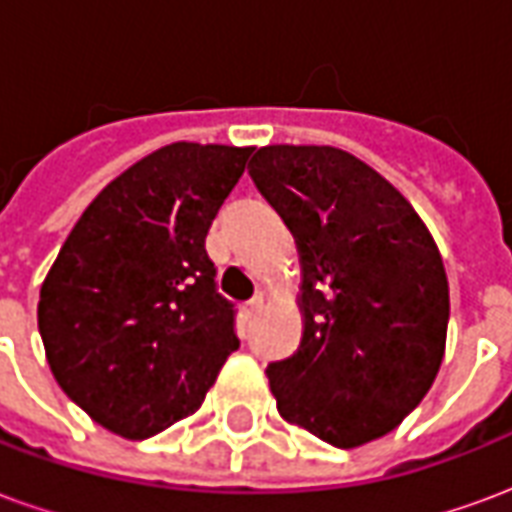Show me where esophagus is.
I'll use <instances>...</instances> for the list:
<instances>
[{
    "mask_svg": "<svg viewBox=\"0 0 512 512\" xmlns=\"http://www.w3.org/2000/svg\"><path fill=\"white\" fill-rule=\"evenodd\" d=\"M263 307H266V299H263V296H255L252 301H246V307H244L246 318H255V315H260Z\"/></svg>",
    "mask_w": 512,
    "mask_h": 512,
    "instance_id": "1",
    "label": "esophagus"
}]
</instances>
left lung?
I'll use <instances>...</instances> for the list:
<instances>
[{"mask_svg":"<svg viewBox=\"0 0 512 512\" xmlns=\"http://www.w3.org/2000/svg\"><path fill=\"white\" fill-rule=\"evenodd\" d=\"M249 175L301 263L299 351L266 370L277 411L326 444L362 447L436 381L450 321L439 246L411 202L340 147H260Z\"/></svg>","mask_w":512,"mask_h":512,"instance_id":"8db88e82","label":"left lung"}]
</instances>
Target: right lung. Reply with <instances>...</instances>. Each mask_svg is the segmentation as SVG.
I'll list each match as a JSON object with an SVG mask.
<instances>
[{
    "instance_id": "right-lung-1",
    "label": "right lung",
    "mask_w": 512,
    "mask_h": 512,
    "mask_svg": "<svg viewBox=\"0 0 512 512\" xmlns=\"http://www.w3.org/2000/svg\"><path fill=\"white\" fill-rule=\"evenodd\" d=\"M252 147L172 142L117 175L40 285L38 329L62 392L123 439L191 417L238 351L205 235Z\"/></svg>"
}]
</instances>
